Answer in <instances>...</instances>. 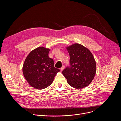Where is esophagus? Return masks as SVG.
<instances>
[{
	"label": "esophagus",
	"instance_id": "obj_1",
	"mask_svg": "<svg viewBox=\"0 0 121 121\" xmlns=\"http://www.w3.org/2000/svg\"><path fill=\"white\" fill-rule=\"evenodd\" d=\"M65 69V66L64 65H63L62 66V67L60 68V70H61V71H62L64 69Z\"/></svg>",
	"mask_w": 121,
	"mask_h": 121
}]
</instances>
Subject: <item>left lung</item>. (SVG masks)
Returning a JSON list of instances; mask_svg holds the SVG:
<instances>
[{"label":"left lung","instance_id":"left-lung-1","mask_svg":"<svg viewBox=\"0 0 121 121\" xmlns=\"http://www.w3.org/2000/svg\"><path fill=\"white\" fill-rule=\"evenodd\" d=\"M70 56L71 67H66L62 74L68 84L77 89L87 87L96 73V64L91 52L79 43L66 47Z\"/></svg>","mask_w":121,"mask_h":121}]
</instances>
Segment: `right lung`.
Listing matches in <instances>:
<instances>
[{
  "instance_id": "1",
  "label": "right lung",
  "mask_w": 121,
  "mask_h": 121,
  "mask_svg": "<svg viewBox=\"0 0 121 121\" xmlns=\"http://www.w3.org/2000/svg\"><path fill=\"white\" fill-rule=\"evenodd\" d=\"M50 49L43 46L32 50L26 58L23 74L29 84L37 90L44 89L52 83L60 70L54 67V60L48 56Z\"/></svg>"
}]
</instances>
